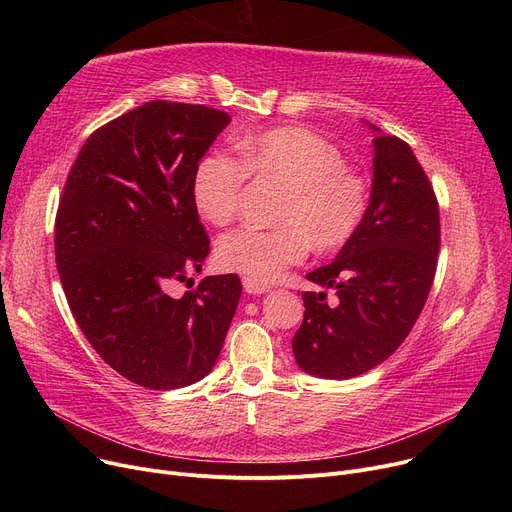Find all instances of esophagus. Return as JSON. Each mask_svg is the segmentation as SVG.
<instances>
[{"label": "esophagus", "instance_id": "obj_1", "mask_svg": "<svg viewBox=\"0 0 512 512\" xmlns=\"http://www.w3.org/2000/svg\"><path fill=\"white\" fill-rule=\"evenodd\" d=\"M242 286H245V290L249 294H263V292L270 290V286H267V284H259V282L251 280V278H242Z\"/></svg>", "mask_w": 512, "mask_h": 512}]
</instances>
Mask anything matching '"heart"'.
<instances>
[{"label": "heart", "mask_w": 512, "mask_h": 512, "mask_svg": "<svg viewBox=\"0 0 512 512\" xmlns=\"http://www.w3.org/2000/svg\"><path fill=\"white\" fill-rule=\"evenodd\" d=\"M242 159L215 151L193 174L191 195L213 226L234 220L249 176L284 188L272 230L238 228L224 234L215 261L259 284H270L301 263L311 245L328 253L351 240L369 209V180L346 166L342 151L307 128H274L238 143Z\"/></svg>", "instance_id": "1"}]
</instances>
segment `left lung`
Returning a JSON list of instances; mask_svg holds the SVG:
<instances>
[{"label": "left lung", "mask_w": 512, "mask_h": 512, "mask_svg": "<svg viewBox=\"0 0 512 512\" xmlns=\"http://www.w3.org/2000/svg\"><path fill=\"white\" fill-rule=\"evenodd\" d=\"M371 126V124H369ZM373 184L359 232L307 280L336 290L303 292L305 317L292 338L299 367L315 378L351 380L405 342L427 301L440 251V209L413 149L371 126Z\"/></svg>", "instance_id": "1"}]
</instances>
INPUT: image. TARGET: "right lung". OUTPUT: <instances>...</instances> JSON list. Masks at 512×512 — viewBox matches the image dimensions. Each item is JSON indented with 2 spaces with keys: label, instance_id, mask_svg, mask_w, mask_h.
<instances>
[{
  "label": "right lung",
  "instance_id": "right-lung-1",
  "mask_svg": "<svg viewBox=\"0 0 512 512\" xmlns=\"http://www.w3.org/2000/svg\"><path fill=\"white\" fill-rule=\"evenodd\" d=\"M228 124L213 107L149 101L97 128L64 184L53 242L70 311L97 355L149 390L203 380L240 299L234 274L168 292L209 255L191 184Z\"/></svg>",
  "mask_w": 512,
  "mask_h": 512
}]
</instances>
